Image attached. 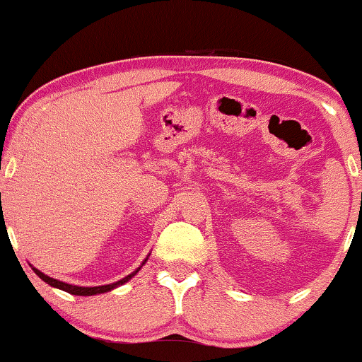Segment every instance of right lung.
I'll list each match as a JSON object with an SVG mask.
<instances>
[{"mask_svg": "<svg viewBox=\"0 0 362 362\" xmlns=\"http://www.w3.org/2000/svg\"><path fill=\"white\" fill-rule=\"evenodd\" d=\"M146 260H148V259L143 260V264H141V265H145V262H146ZM141 265L138 267V269H136L135 272H133V274H130L128 276H125V279L118 280V281H115V284H110V285H100V286H77V285H69V284H66V281H61V280L51 279V276H47L46 274H42L41 270L34 269V267H33V270H34V274H36V275L39 276V279L46 281L47 285L54 286V288L64 290V291H67V293H71V295L92 296V295H98V293H105V291H110V290H113V288H117V286H120V285H123V284H127V281L130 280L132 276H135V275H136V272L141 269Z\"/></svg>", "mask_w": 362, "mask_h": 362, "instance_id": "add662e5", "label": "right lung"}]
</instances>
